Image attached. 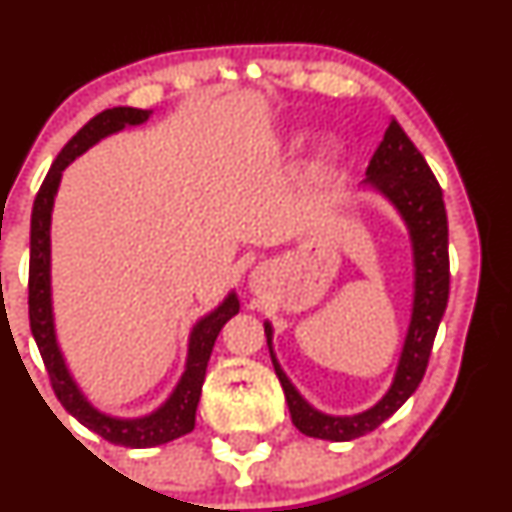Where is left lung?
I'll list each match as a JSON object with an SVG mask.
<instances>
[{
  "label": "left lung",
  "instance_id": "1",
  "mask_svg": "<svg viewBox=\"0 0 512 512\" xmlns=\"http://www.w3.org/2000/svg\"><path fill=\"white\" fill-rule=\"evenodd\" d=\"M366 175V182L383 192L399 209L411 231V240H414V313H411L409 334L407 342H404L402 358H399L395 383L373 409L363 411V414L327 416L315 411L308 402H303V397L293 390L286 375L281 373L274 354L269 351L276 378L284 387L293 426L305 436L334 440V443H344V440L361 438L375 431L414 395V390L424 380L450 293L448 214H445L443 190H440L433 170L428 168L426 158L411 144V139L404 134L397 120H392L390 127L385 129L383 142L370 158ZM264 334H267V344L272 346V327L264 325Z\"/></svg>",
  "mask_w": 512,
  "mask_h": 512
}]
</instances>
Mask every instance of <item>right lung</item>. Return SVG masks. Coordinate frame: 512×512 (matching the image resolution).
<instances>
[{
	"label": "right lung",
	"instance_id": "add662e5",
	"mask_svg": "<svg viewBox=\"0 0 512 512\" xmlns=\"http://www.w3.org/2000/svg\"><path fill=\"white\" fill-rule=\"evenodd\" d=\"M149 117L146 110L139 108H110L88 120L79 132L64 144L60 156L55 158L38 195L33 202L31 214V262H28V320H31V332L35 344H38L40 356H43L45 370L52 390L57 399L79 424L91 428L93 433L108 440L113 445H125V448H154V445L170 443V440L187 436L195 428V414L199 395H202L204 375H207V363L214 349L216 337L221 327L231 320L240 310L236 293L223 301V305L214 313L197 322L190 337V354H187V370L175 387V392L146 419H113L96 411L76 390L74 380L69 378L67 366H64L60 349L55 342V327H52V305H50V214L52 202H55L57 185H60L62 170L74 161L76 156L84 154L88 146L98 139L108 137L125 125H142Z\"/></svg>",
	"mask_w": 512,
	"mask_h": 512
}]
</instances>
